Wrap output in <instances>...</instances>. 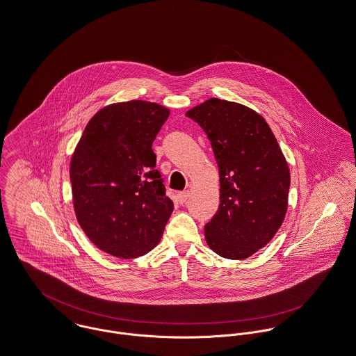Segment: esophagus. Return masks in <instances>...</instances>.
<instances>
[{"label": "esophagus", "instance_id": "obj_1", "mask_svg": "<svg viewBox=\"0 0 356 356\" xmlns=\"http://www.w3.org/2000/svg\"><path fill=\"white\" fill-rule=\"evenodd\" d=\"M191 196V193H190V191H183V192H179L177 193V199H179V202L183 204V203H186L187 200H188V197Z\"/></svg>", "mask_w": 356, "mask_h": 356}]
</instances>
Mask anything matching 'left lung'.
<instances>
[{
	"label": "left lung",
	"instance_id": "8db88e82",
	"mask_svg": "<svg viewBox=\"0 0 356 356\" xmlns=\"http://www.w3.org/2000/svg\"><path fill=\"white\" fill-rule=\"evenodd\" d=\"M211 142L219 207L204 226L217 254L243 260L267 245L287 211L290 169L266 119L234 102L209 99L186 113Z\"/></svg>",
	"mask_w": 356,
	"mask_h": 356
}]
</instances>
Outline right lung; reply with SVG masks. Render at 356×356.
I'll return each instance as SVG.
<instances>
[{"mask_svg":"<svg viewBox=\"0 0 356 356\" xmlns=\"http://www.w3.org/2000/svg\"><path fill=\"white\" fill-rule=\"evenodd\" d=\"M169 113L143 100L106 106L88 122L72 156L76 218L86 237L115 257L150 252L173 211L152 149Z\"/></svg>","mask_w":356,"mask_h":356,"instance_id":"1","label":"right lung"}]
</instances>
